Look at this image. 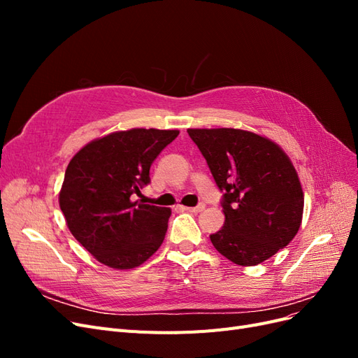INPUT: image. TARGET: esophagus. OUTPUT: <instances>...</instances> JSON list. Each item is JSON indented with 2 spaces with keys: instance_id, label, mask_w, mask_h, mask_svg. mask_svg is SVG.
<instances>
[{
  "instance_id": "esophagus-1",
  "label": "esophagus",
  "mask_w": 358,
  "mask_h": 358,
  "mask_svg": "<svg viewBox=\"0 0 358 358\" xmlns=\"http://www.w3.org/2000/svg\"><path fill=\"white\" fill-rule=\"evenodd\" d=\"M185 210H188V212H194V213H197V212H201L203 209H204V203H200V204H197L196 208H183Z\"/></svg>"
}]
</instances>
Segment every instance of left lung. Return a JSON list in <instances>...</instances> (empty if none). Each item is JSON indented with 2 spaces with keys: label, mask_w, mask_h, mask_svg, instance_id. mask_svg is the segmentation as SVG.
Returning <instances> with one entry per match:
<instances>
[{
  "label": "left lung",
  "mask_w": 358,
  "mask_h": 358,
  "mask_svg": "<svg viewBox=\"0 0 358 358\" xmlns=\"http://www.w3.org/2000/svg\"><path fill=\"white\" fill-rule=\"evenodd\" d=\"M222 192L224 227L210 234L216 251L257 266L297 234L303 191L294 166L276 143L234 128L188 129Z\"/></svg>",
  "instance_id": "obj_1"
}]
</instances>
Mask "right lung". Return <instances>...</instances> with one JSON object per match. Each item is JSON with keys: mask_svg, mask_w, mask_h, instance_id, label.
Masks as SVG:
<instances>
[{"mask_svg": "<svg viewBox=\"0 0 358 358\" xmlns=\"http://www.w3.org/2000/svg\"><path fill=\"white\" fill-rule=\"evenodd\" d=\"M178 129L133 128L88 143L64 176L59 206L71 234L100 263L137 267L161 246L171 210L133 201Z\"/></svg>", "mask_w": 358, "mask_h": 358, "instance_id": "obj_1", "label": "right lung"}]
</instances>
